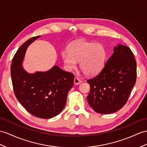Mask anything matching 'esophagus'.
<instances>
[{
	"label": "esophagus",
	"mask_w": 147,
	"mask_h": 147,
	"mask_svg": "<svg viewBox=\"0 0 147 147\" xmlns=\"http://www.w3.org/2000/svg\"><path fill=\"white\" fill-rule=\"evenodd\" d=\"M82 83V80H80L79 78L77 77H75L74 78V84L76 85H78Z\"/></svg>",
	"instance_id": "34e87169"
}]
</instances>
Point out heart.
Here are the masks:
<instances>
[{
    "mask_svg": "<svg viewBox=\"0 0 147 147\" xmlns=\"http://www.w3.org/2000/svg\"><path fill=\"white\" fill-rule=\"evenodd\" d=\"M105 55V48L101 44L85 40L72 43L68 47V51L61 54L67 70L76 69L77 62H80L81 70L87 76H95L101 71Z\"/></svg>",
    "mask_w": 147,
    "mask_h": 147,
    "instance_id": "heart-1",
    "label": "heart"
}]
</instances>
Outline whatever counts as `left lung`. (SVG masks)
Returning a JSON list of instances; mask_svg holds the SVG:
<instances>
[{
    "instance_id": "1",
    "label": "left lung",
    "mask_w": 147,
    "mask_h": 147,
    "mask_svg": "<svg viewBox=\"0 0 147 147\" xmlns=\"http://www.w3.org/2000/svg\"><path fill=\"white\" fill-rule=\"evenodd\" d=\"M137 78V62L130 49L119 44L97 76L87 80L89 105L96 112L112 113L127 103Z\"/></svg>"
}]
</instances>
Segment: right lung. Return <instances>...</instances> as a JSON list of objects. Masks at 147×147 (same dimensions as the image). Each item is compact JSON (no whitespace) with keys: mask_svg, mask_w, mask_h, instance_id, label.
Returning <instances> with one entry per match:
<instances>
[{"mask_svg":"<svg viewBox=\"0 0 147 147\" xmlns=\"http://www.w3.org/2000/svg\"><path fill=\"white\" fill-rule=\"evenodd\" d=\"M40 36L32 37L17 50L12 59L11 78L14 94L32 115L51 119L62 112L74 76L55 65L47 71L28 74L24 69V57L29 45Z\"/></svg>","mask_w":147,"mask_h":147,"instance_id":"obj_1","label":"right lung"}]
</instances>
